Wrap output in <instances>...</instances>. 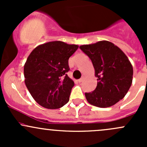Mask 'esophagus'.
<instances>
[{
  "label": "esophagus",
  "mask_w": 147,
  "mask_h": 147,
  "mask_svg": "<svg viewBox=\"0 0 147 147\" xmlns=\"http://www.w3.org/2000/svg\"><path fill=\"white\" fill-rule=\"evenodd\" d=\"M83 80H84V78H80V79H79L78 80V82H83Z\"/></svg>",
  "instance_id": "1"
}]
</instances>
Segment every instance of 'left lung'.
<instances>
[{
    "instance_id": "1",
    "label": "left lung",
    "mask_w": 147,
    "mask_h": 147,
    "mask_svg": "<svg viewBox=\"0 0 147 147\" xmlns=\"http://www.w3.org/2000/svg\"><path fill=\"white\" fill-rule=\"evenodd\" d=\"M92 60L97 85L85 93L87 102L101 108L112 106L123 99L132 83L133 67L124 52L107 40L80 46Z\"/></svg>"
}]
</instances>
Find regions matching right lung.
<instances>
[{"mask_svg": "<svg viewBox=\"0 0 147 147\" xmlns=\"http://www.w3.org/2000/svg\"><path fill=\"white\" fill-rule=\"evenodd\" d=\"M78 47L52 41L37 46L29 55L24 65L25 83L40 106L58 109L69 101L75 83L66 74L68 60Z\"/></svg>", "mask_w": 147, "mask_h": 147, "instance_id": "obj_1", "label": "right lung"}]
</instances>
